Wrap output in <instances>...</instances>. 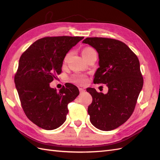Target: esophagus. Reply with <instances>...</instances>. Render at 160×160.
I'll list each match as a JSON object with an SVG mask.
<instances>
[{"instance_id":"esophagus-1","label":"esophagus","mask_w":160,"mask_h":160,"mask_svg":"<svg viewBox=\"0 0 160 160\" xmlns=\"http://www.w3.org/2000/svg\"><path fill=\"white\" fill-rule=\"evenodd\" d=\"M79 91H80V93H84V91H85V90H84L83 88H79Z\"/></svg>"}]
</instances>
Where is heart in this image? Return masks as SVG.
I'll use <instances>...</instances> for the list:
<instances>
[{
    "mask_svg": "<svg viewBox=\"0 0 160 160\" xmlns=\"http://www.w3.org/2000/svg\"><path fill=\"white\" fill-rule=\"evenodd\" d=\"M93 53H96V51H95V49L91 48V47H86V48H84L82 51V55L84 59H86L87 58L91 56V54ZM69 57V53H67V55L64 56V62H67V61L68 60ZM73 80L77 84H86L87 82V78L84 76H83V75H76V76H75L73 77Z\"/></svg>",
    "mask_w": 160,
    "mask_h": 160,
    "instance_id": "b5f03b06",
    "label": "heart"
}]
</instances>
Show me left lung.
Returning a JSON list of instances; mask_svg holds the SVG:
<instances>
[{
	"label": "left lung",
	"instance_id": "left-lung-1",
	"mask_svg": "<svg viewBox=\"0 0 160 160\" xmlns=\"http://www.w3.org/2000/svg\"><path fill=\"white\" fill-rule=\"evenodd\" d=\"M82 43L96 49L99 67L94 83L106 84V94L93 88L87 91L93 98L88 107L90 122L102 131H111L124 124L134 111L143 87L140 62L129 47L120 40L106 38H87Z\"/></svg>",
	"mask_w": 160,
	"mask_h": 160
}]
</instances>
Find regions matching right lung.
Here are the masks:
<instances>
[{"instance_id":"1","label":"right lung","mask_w":160,"mask_h":160,"mask_svg":"<svg viewBox=\"0 0 160 160\" xmlns=\"http://www.w3.org/2000/svg\"><path fill=\"white\" fill-rule=\"evenodd\" d=\"M84 37H45L36 40L20 56L14 82L23 111L30 120L45 130L60 127L67 119V105L79 95L66 84L59 91L50 87L61 73L64 56Z\"/></svg>"}]
</instances>
